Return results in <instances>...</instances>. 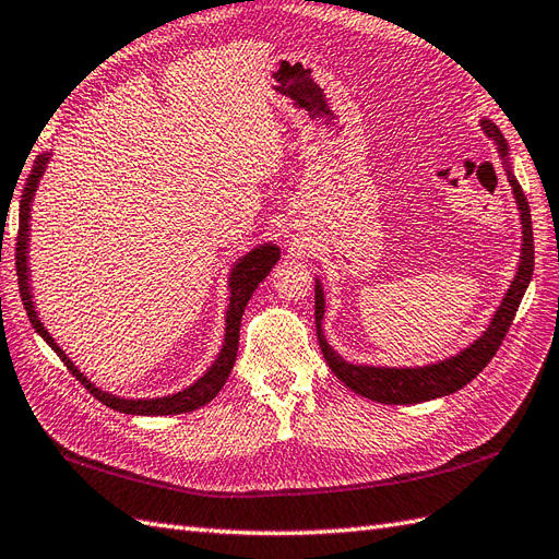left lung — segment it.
<instances>
[{
	"label": "left lung",
	"instance_id": "left-lung-1",
	"mask_svg": "<svg viewBox=\"0 0 559 559\" xmlns=\"http://www.w3.org/2000/svg\"><path fill=\"white\" fill-rule=\"evenodd\" d=\"M481 130L486 132V136H491V141L498 146L500 155L506 160V169H508V181L512 186L514 200H518L520 207V217H522V257H520V269L518 276H514L510 290L506 293L503 302H500L498 311L493 313V319L486 328L484 335L469 345L467 349H463L461 354L451 356L447 361H439L432 366H423V368H376V366H354L342 359L340 354H335V349L328 345L323 337V311H325V299H323V290L317 281V288H313V297H317V335H319V345L323 352L325 364L331 366L333 373L337 376L340 382H345L347 388L356 394H361L366 399H373V402L380 404H420V402H429V399L437 396H447L453 394L457 390H463L469 380H475L481 370L489 364L500 342L506 340L514 313H518V307L522 302V297L528 288V281L534 276V228H532V212H528V200L522 191L520 181L514 179V175L510 171L508 165V143L500 134L498 127L491 120H481Z\"/></svg>",
	"mask_w": 559,
	"mask_h": 559
}]
</instances>
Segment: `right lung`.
Segmentation results:
<instances>
[{
	"label": "right lung",
	"mask_w": 559,
	"mask_h": 559,
	"mask_svg": "<svg viewBox=\"0 0 559 559\" xmlns=\"http://www.w3.org/2000/svg\"><path fill=\"white\" fill-rule=\"evenodd\" d=\"M49 163V153L37 155V160L31 169V177H27L25 191L21 195V205H19V236H16V274H19V293L23 299V307L27 311V319H31L35 333H39L45 337L47 345L61 356V361L68 366L70 373H73L84 388H87L98 402L106 404L112 411L120 413H130V416H177V413H189L195 411L200 406L210 404L214 396L219 394V390L224 388V382L231 376V368L236 364V354H238V337H240V319L242 311H246L252 293L257 290L269 271L274 269V264L278 262L281 250L271 242H264V246L250 250L242 260L234 266L231 271V281H228V288H231V297H228V309H226V335H224V347L217 356V361L210 366L207 373L200 378L198 382H193L191 388H186L171 396H160V399H120L116 394L102 392L98 388H94V382H90L84 378L78 366L68 359L66 352L56 345L53 337L47 333L45 323L37 319V311L33 305V295H31V285H27V231H31V203L33 195L37 191V183L45 175Z\"/></svg>",
	"instance_id": "1"
}]
</instances>
